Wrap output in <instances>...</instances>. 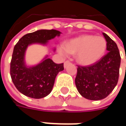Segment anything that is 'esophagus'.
<instances>
[{
    "mask_svg": "<svg viewBox=\"0 0 126 126\" xmlns=\"http://www.w3.org/2000/svg\"><path fill=\"white\" fill-rule=\"evenodd\" d=\"M69 64H70V62L69 61H66L65 62H64V68H66V66H67V65Z\"/></svg>",
    "mask_w": 126,
    "mask_h": 126,
    "instance_id": "obj_1",
    "label": "esophagus"
}]
</instances>
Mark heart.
Segmentation results:
<instances>
[{
  "mask_svg": "<svg viewBox=\"0 0 126 126\" xmlns=\"http://www.w3.org/2000/svg\"><path fill=\"white\" fill-rule=\"evenodd\" d=\"M107 47V42L104 37L83 35L59 47L58 52L62 55H76V60L79 64L89 65L103 57Z\"/></svg>",
  "mask_w": 126,
  "mask_h": 126,
  "instance_id": "1",
  "label": "heart"
}]
</instances>
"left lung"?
Here are the masks:
<instances>
[{
	"instance_id": "1",
	"label": "left lung",
	"mask_w": 126,
	"mask_h": 126,
	"mask_svg": "<svg viewBox=\"0 0 126 126\" xmlns=\"http://www.w3.org/2000/svg\"><path fill=\"white\" fill-rule=\"evenodd\" d=\"M107 55L90 66H78L75 79L76 86L83 97L90 100H100L107 97L119 80L121 56L117 45L106 33Z\"/></svg>"
}]
</instances>
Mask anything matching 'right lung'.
I'll return each mask as SVG.
<instances>
[{
    "label": "right lung",
    "instance_id": "add662e5",
    "mask_svg": "<svg viewBox=\"0 0 126 126\" xmlns=\"http://www.w3.org/2000/svg\"><path fill=\"white\" fill-rule=\"evenodd\" d=\"M60 33L54 29L38 30L24 35L15 46L10 62V76L21 93L34 99H41L50 93L57 74L64 70V64H56L46 57L36 66L28 67L24 62V55L29 45H45Z\"/></svg>",
    "mask_w": 126,
    "mask_h": 126
}]
</instances>
